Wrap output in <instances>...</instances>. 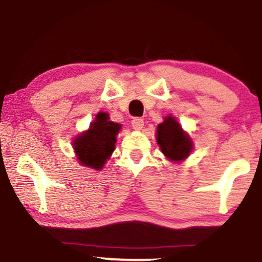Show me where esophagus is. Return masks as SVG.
Instances as JSON below:
<instances>
[{"label": "esophagus", "instance_id": "esophagus-1", "mask_svg": "<svg viewBox=\"0 0 262 262\" xmlns=\"http://www.w3.org/2000/svg\"><path fill=\"white\" fill-rule=\"evenodd\" d=\"M132 127L135 128V130H142L143 126H144V120L142 119V118H135L134 120H132Z\"/></svg>", "mask_w": 262, "mask_h": 262}]
</instances>
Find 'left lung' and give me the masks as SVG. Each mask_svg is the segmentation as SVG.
<instances>
[{"label":"left lung","mask_w":262,"mask_h":262,"mask_svg":"<svg viewBox=\"0 0 262 262\" xmlns=\"http://www.w3.org/2000/svg\"><path fill=\"white\" fill-rule=\"evenodd\" d=\"M156 141L163 155L174 162H181L187 159L193 149L192 139L182 130L174 117H166L163 123L159 124Z\"/></svg>","instance_id":"8db88e82"}]
</instances>
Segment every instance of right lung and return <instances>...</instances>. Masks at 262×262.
<instances>
[{
  "label": "right lung",
  "mask_w": 262,
  "mask_h": 262,
  "mask_svg": "<svg viewBox=\"0 0 262 262\" xmlns=\"http://www.w3.org/2000/svg\"><path fill=\"white\" fill-rule=\"evenodd\" d=\"M119 124L110 120L108 114L100 112L87 131L82 132L73 143L78 162L92 169L100 170L114 151Z\"/></svg>",
  "instance_id": "1"
}]
</instances>
